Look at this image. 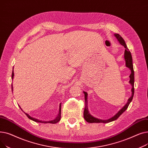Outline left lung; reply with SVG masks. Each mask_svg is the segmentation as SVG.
<instances>
[{
  "instance_id": "1",
  "label": "left lung",
  "mask_w": 148,
  "mask_h": 148,
  "mask_svg": "<svg viewBox=\"0 0 148 148\" xmlns=\"http://www.w3.org/2000/svg\"><path fill=\"white\" fill-rule=\"evenodd\" d=\"M114 35L115 36V37L116 38H117V40L119 41V42L122 45H123L125 49V52H124V59H125V60L126 66L127 68H128L131 71V74L129 76L130 77L129 83L132 86V88H131L132 95L128 99L127 103L125 106H124L114 116H113V117H112L111 118L108 119H100L95 118L94 116H92L90 114V113L89 112L88 108V93L86 92L83 91V93L84 94V100H85V108L84 110L83 116H84V119L89 123H108V122H110L116 120L124 112H125L127 109L129 104L132 101V99H133V98L134 93V69H133V59H132L131 54V52L130 51V50H128V49L127 48L126 43H125V41H124L123 39L122 38V36L118 34H114Z\"/></svg>"
}]
</instances>
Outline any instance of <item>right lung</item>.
<instances>
[{
    "label": "right lung",
    "mask_w": 148,
    "mask_h": 148,
    "mask_svg": "<svg viewBox=\"0 0 148 148\" xmlns=\"http://www.w3.org/2000/svg\"><path fill=\"white\" fill-rule=\"evenodd\" d=\"M13 69H14V68H13ZM14 70H13L12 73V80L13 78H14ZM12 86V89H13V88H12V86ZM19 107H20V109L23 112V110H22V108L20 107V106H19ZM24 112V113L26 114V115L27 116V118H28L29 119H30V120H32V121H35V122H41V123H56L58 122L60 120V118H61V103H60V106H59V113H58V116H57V117H56L55 119H54L51 120V121H41V120H40V119H38L32 118V117H31L30 116H29V114L25 113V112Z\"/></svg>",
    "instance_id": "1"
}]
</instances>
